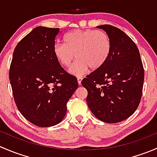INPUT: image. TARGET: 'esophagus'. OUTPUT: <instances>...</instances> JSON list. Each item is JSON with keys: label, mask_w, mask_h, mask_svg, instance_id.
<instances>
[{"label": "esophagus", "mask_w": 157, "mask_h": 157, "mask_svg": "<svg viewBox=\"0 0 157 157\" xmlns=\"http://www.w3.org/2000/svg\"><path fill=\"white\" fill-rule=\"evenodd\" d=\"M77 82H78V84L79 85L81 84V81H82V80H83V77H77Z\"/></svg>", "instance_id": "esophagus-1"}]
</instances>
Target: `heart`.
Masks as SVG:
<instances>
[{
    "instance_id": "heart-1",
    "label": "heart",
    "mask_w": 157,
    "mask_h": 157,
    "mask_svg": "<svg viewBox=\"0 0 157 157\" xmlns=\"http://www.w3.org/2000/svg\"><path fill=\"white\" fill-rule=\"evenodd\" d=\"M64 44L56 43L53 52L61 66L68 67L74 58L77 61L70 68L73 75H83L90 68L98 70L105 63L111 53L112 44L109 36L103 31L76 29L64 37Z\"/></svg>"
}]
</instances>
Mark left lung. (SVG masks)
Wrapping results in <instances>:
<instances>
[{
    "label": "left lung",
    "mask_w": 157,
    "mask_h": 157,
    "mask_svg": "<svg viewBox=\"0 0 157 157\" xmlns=\"http://www.w3.org/2000/svg\"><path fill=\"white\" fill-rule=\"evenodd\" d=\"M97 28L110 38V55L81 83L88 92L86 102L92 113L104 122H120L129 118L140 104L144 70L138 48L128 35L111 25Z\"/></svg>",
    "instance_id": "left-lung-1"
}]
</instances>
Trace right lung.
<instances>
[{
    "label": "right lung",
    "mask_w": 157,
    "mask_h": 157,
    "mask_svg": "<svg viewBox=\"0 0 157 157\" xmlns=\"http://www.w3.org/2000/svg\"><path fill=\"white\" fill-rule=\"evenodd\" d=\"M59 28L38 26L17 45L10 78L17 109L32 124L51 127L63 120L67 102L78 87L53 52Z\"/></svg>",
    "instance_id": "add662e5"
}]
</instances>
